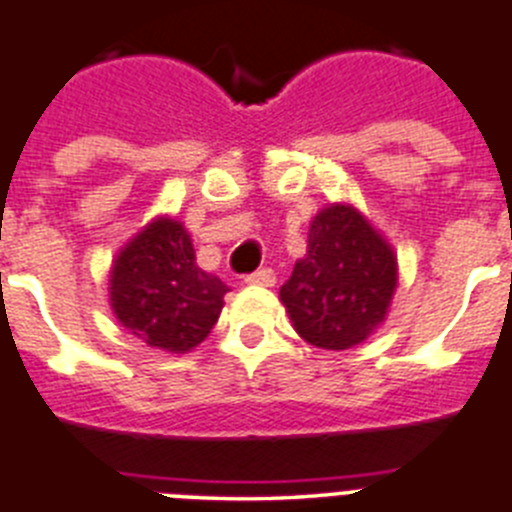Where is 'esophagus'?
<instances>
[{
    "instance_id": "obj_1",
    "label": "esophagus",
    "mask_w": 512,
    "mask_h": 512,
    "mask_svg": "<svg viewBox=\"0 0 512 512\" xmlns=\"http://www.w3.org/2000/svg\"><path fill=\"white\" fill-rule=\"evenodd\" d=\"M277 277H274L272 269H259V272H253L246 277V285L251 287H274Z\"/></svg>"
}]
</instances>
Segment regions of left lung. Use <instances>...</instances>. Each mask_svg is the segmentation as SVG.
<instances>
[{
    "mask_svg": "<svg viewBox=\"0 0 512 512\" xmlns=\"http://www.w3.org/2000/svg\"><path fill=\"white\" fill-rule=\"evenodd\" d=\"M396 287L399 261L391 243L360 209L334 202L310 220L308 251L279 300L305 342L342 352L386 321Z\"/></svg>",
    "mask_w": 512,
    "mask_h": 512,
    "instance_id": "1",
    "label": "left lung"
}]
</instances>
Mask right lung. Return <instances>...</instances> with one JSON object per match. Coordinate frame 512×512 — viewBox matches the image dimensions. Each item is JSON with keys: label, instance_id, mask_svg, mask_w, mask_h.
Instances as JSON below:
<instances>
[{"label": "right lung", "instance_id": "add662e5", "mask_svg": "<svg viewBox=\"0 0 512 512\" xmlns=\"http://www.w3.org/2000/svg\"><path fill=\"white\" fill-rule=\"evenodd\" d=\"M227 285L196 266L189 230L160 214L116 253L108 274L113 316L147 347L170 355L202 344L225 305Z\"/></svg>", "mask_w": 512, "mask_h": 512}]
</instances>
